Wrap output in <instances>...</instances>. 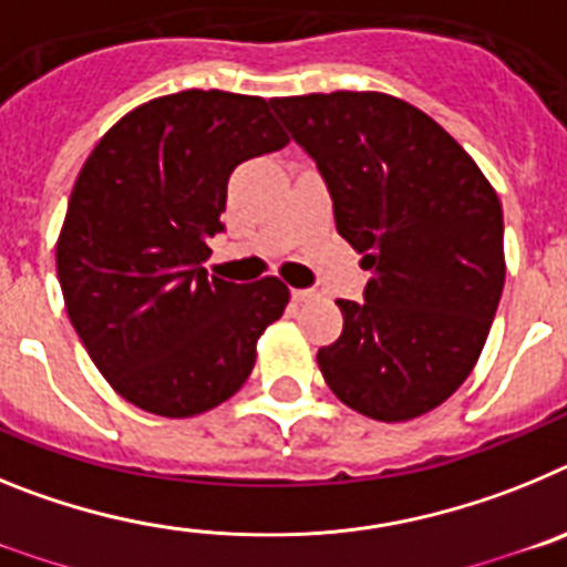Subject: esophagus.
Here are the masks:
<instances>
[{
    "mask_svg": "<svg viewBox=\"0 0 567 567\" xmlns=\"http://www.w3.org/2000/svg\"><path fill=\"white\" fill-rule=\"evenodd\" d=\"M315 298V289H292L295 303H307V300Z\"/></svg>",
    "mask_w": 567,
    "mask_h": 567,
    "instance_id": "1",
    "label": "esophagus"
}]
</instances>
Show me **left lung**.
<instances>
[{
	"label": "left lung",
	"mask_w": 567,
	"mask_h": 567,
	"mask_svg": "<svg viewBox=\"0 0 567 567\" xmlns=\"http://www.w3.org/2000/svg\"><path fill=\"white\" fill-rule=\"evenodd\" d=\"M332 195L334 227L363 252V300L318 352L349 409L400 423L452 398L477 363L505 284L503 207L434 118L385 93L272 99Z\"/></svg>",
	"instance_id": "8db88e82"
}]
</instances>
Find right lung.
Masks as SVG:
<instances>
[{
  "mask_svg": "<svg viewBox=\"0 0 567 567\" xmlns=\"http://www.w3.org/2000/svg\"><path fill=\"white\" fill-rule=\"evenodd\" d=\"M287 142L264 99L182 90L124 115L84 162L56 244L64 307L99 372L144 412L193 417L233 398L287 309L278 278L202 267L227 229L233 169Z\"/></svg>",
  "mask_w": 567,
  "mask_h": 567,
  "instance_id": "add662e5",
  "label": "right lung"
}]
</instances>
